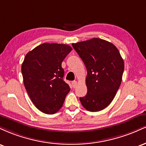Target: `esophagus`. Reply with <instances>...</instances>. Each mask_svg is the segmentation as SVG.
Returning <instances> with one entry per match:
<instances>
[{
	"label": "esophagus",
	"mask_w": 146,
	"mask_h": 146,
	"mask_svg": "<svg viewBox=\"0 0 146 146\" xmlns=\"http://www.w3.org/2000/svg\"><path fill=\"white\" fill-rule=\"evenodd\" d=\"M72 86H73V88H75V87L77 86V85H78V82H77L76 81H74V82H72Z\"/></svg>",
	"instance_id": "1"
}]
</instances>
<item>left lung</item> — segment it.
<instances>
[{
	"label": "left lung",
	"mask_w": 146,
	"mask_h": 146,
	"mask_svg": "<svg viewBox=\"0 0 146 146\" xmlns=\"http://www.w3.org/2000/svg\"><path fill=\"white\" fill-rule=\"evenodd\" d=\"M87 69V93L80 98L84 108L90 112L104 109L113 101L121 84L124 62L111 42L92 38L73 43Z\"/></svg>",
	"instance_id": "left-lung-1"
}]
</instances>
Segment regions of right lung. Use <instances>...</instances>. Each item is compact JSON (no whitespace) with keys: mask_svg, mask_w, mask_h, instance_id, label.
I'll list each match as a JSON object with an SVG mask.
<instances>
[{"mask_svg":"<svg viewBox=\"0 0 146 146\" xmlns=\"http://www.w3.org/2000/svg\"><path fill=\"white\" fill-rule=\"evenodd\" d=\"M71 50L67 44L43 43L25 57L21 68L25 87L35 106L45 114L57 113L71 90L63 80L62 62Z\"/></svg>","mask_w":146,"mask_h":146,"instance_id":"right-lung-1","label":"right lung"}]
</instances>
